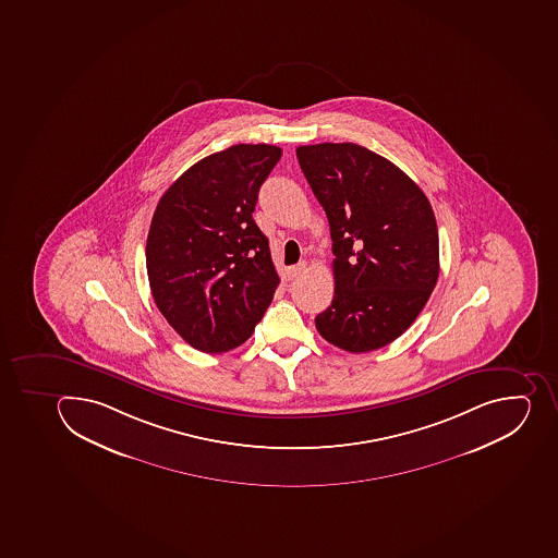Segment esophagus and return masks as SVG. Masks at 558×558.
<instances>
[{"label":"esophagus","mask_w":558,"mask_h":558,"mask_svg":"<svg viewBox=\"0 0 558 558\" xmlns=\"http://www.w3.org/2000/svg\"><path fill=\"white\" fill-rule=\"evenodd\" d=\"M304 270L305 263H299V265H295V267H291L290 270H288V277H290V279H296V277L301 276Z\"/></svg>","instance_id":"obj_1"}]
</instances>
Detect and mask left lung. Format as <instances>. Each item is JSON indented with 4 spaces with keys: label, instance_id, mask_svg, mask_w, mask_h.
<instances>
[{
    "label": "left lung",
    "instance_id": "1",
    "mask_svg": "<svg viewBox=\"0 0 558 558\" xmlns=\"http://www.w3.org/2000/svg\"><path fill=\"white\" fill-rule=\"evenodd\" d=\"M332 238L335 296L316 316L324 340L352 354L383 349L416 320L439 277L427 195L395 163L357 144L296 147Z\"/></svg>",
    "mask_w": 558,
    "mask_h": 558
}]
</instances>
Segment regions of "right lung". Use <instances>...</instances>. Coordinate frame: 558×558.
<instances>
[{
  "label": "right lung",
  "mask_w": 558,
  "mask_h": 558,
  "mask_svg": "<svg viewBox=\"0 0 558 558\" xmlns=\"http://www.w3.org/2000/svg\"><path fill=\"white\" fill-rule=\"evenodd\" d=\"M281 147L238 144L190 167L161 195L147 234L150 293L190 347L220 354L247 341L279 276L254 222Z\"/></svg>",
  "instance_id": "right-lung-1"
}]
</instances>
